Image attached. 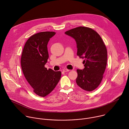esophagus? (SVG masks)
I'll use <instances>...</instances> for the list:
<instances>
[{"label": "esophagus", "instance_id": "1", "mask_svg": "<svg viewBox=\"0 0 129 129\" xmlns=\"http://www.w3.org/2000/svg\"><path fill=\"white\" fill-rule=\"evenodd\" d=\"M63 72H68V71H69V69H64L63 70Z\"/></svg>", "mask_w": 129, "mask_h": 129}]
</instances>
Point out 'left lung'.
Wrapping results in <instances>:
<instances>
[{"mask_svg":"<svg viewBox=\"0 0 129 129\" xmlns=\"http://www.w3.org/2000/svg\"><path fill=\"white\" fill-rule=\"evenodd\" d=\"M65 34L74 39L77 55L85 59V68L77 69V85L84 90L91 91L101 84L107 62V50L99 34L91 28L80 26Z\"/></svg>","mask_w":129,"mask_h":129,"instance_id":"1","label":"left lung"}]
</instances>
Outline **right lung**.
I'll return each mask as SVG.
<instances>
[{
	"label": "right lung",
	"mask_w": 129,
	"mask_h": 129,
	"mask_svg": "<svg viewBox=\"0 0 129 129\" xmlns=\"http://www.w3.org/2000/svg\"><path fill=\"white\" fill-rule=\"evenodd\" d=\"M55 34L53 31H43L31 36L26 42L21 55L24 76L34 92L42 97L51 92L61 77V71L47 70L44 66L49 57L47 45Z\"/></svg>",
	"instance_id": "obj_1"
}]
</instances>
